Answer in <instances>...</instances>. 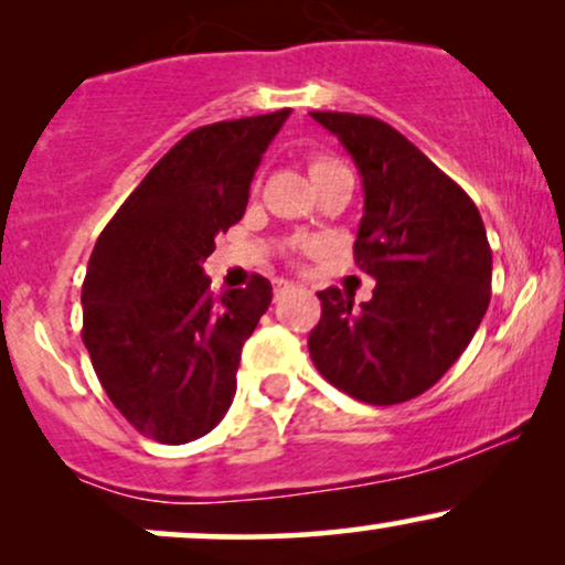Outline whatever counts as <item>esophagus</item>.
I'll list each match as a JSON object with an SVG mask.
<instances>
[{
  "mask_svg": "<svg viewBox=\"0 0 565 565\" xmlns=\"http://www.w3.org/2000/svg\"><path fill=\"white\" fill-rule=\"evenodd\" d=\"M291 289H295V281H287V278H276V281H274L276 297L284 295V291H291Z\"/></svg>",
  "mask_w": 565,
  "mask_h": 565,
  "instance_id": "34e87169",
  "label": "esophagus"
}]
</instances>
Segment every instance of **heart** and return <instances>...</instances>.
<instances>
[{"instance_id":"b5f03b06","label":"heart","mask_w":565,"mask_h":565,"mask_svg":"<svg viewBox=\"0 0 565 565\" xmlns=\"http://www.w3.org/2000/svg\"><path fill=\"white\" fill-rule=\"evenodd\" d=\"M329 167H337V161L334 159H327V157H316L313 161H310V174L329 170ZM310 246H316V244H297L295 249H310Z\"/></svg>"}]
</instances>
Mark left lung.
<instances>
[{"instance_id":"obj_1","label":"left lung","mask_w":565,"mask_h":565,"mask_svg":"<svg viewBox=\"0 0 565 565\" xmlns=\"http://www.w3.org/2000/svg\"><path fill=\"white\" fill-rule=\"evenodd\" d=\"M364 180L353 244L377 278L372 300L319 291L321 321L308 337L323 380L374 406L404 404L449 372L491 300V246L478 206L449 174L374 116L313 111Z\"/></svg>"}]
</instances>
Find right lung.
I'll return each mask as SVG.
<instances>
[{
  "mask_svg": "<svg viewBox=\"0 0 565 565\" xmlns=\"http://www.w3.org/2000/svg\"><path fill=\"white\" fill-rule=\"evenodd\" d=\"M289 114L188 132L97 236L82 340L114 406L159 444L206 436L233 404L242 348L274 289L252 276L215 297L201 263L244 217L255 170Z\"/></svg>",
  "mask_w": 565,
  "mask_h": 565,
  "instance_id": "add662e5",
  "label": "right lung"
}]
</instances>
